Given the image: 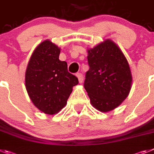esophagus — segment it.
Instances as JSON below:
<instances>
[{"label": "esophagus", "mask_w": 154, "mask_h": 154, "mask_svg": "<svg viewBox=\"0 0 154 154\" xmlns=\"http://www.w3.org/2000/svg\"><path fill=\"white\" fill-rule=\"evenodd\" d=\"M76 76L78 77L79 82L80 83L83 82V75H82V74H81V73H77V74H76Z\"/></svg>", "instance_id": "obj_1"}]
</instances>
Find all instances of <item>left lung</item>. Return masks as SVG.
I'll return each instance as SVG.
<instances>
[{
	"instance_id": "obj_1",
	"label": "left lung",
	"mask_w": 154,
	"mask_h": 154,
	"mask_svg": "<svg viewBox=\"0 0 154 154\" xmlns=\"http://www.w3.org/2000/svg\"><path fill=\"white\" fill-rule=\"evenodd\" d=\"M90 68L84 88L91 104L101 112L112 111L129 94L132 77L128 61L111 39L88 50Z\"/></svg>"
}]
</instances>
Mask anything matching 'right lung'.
<instances>
[{"label": "right lung", "mask_w": 154, "mask_h": 154, "mask_svg": "<svg viewBox=\"0 0 154 154\" xmlns=\"http://www.w3.org/2000/svg\"><path fill=\"white\" fill-rule=\"evenodd\" d=\"M60 48L47 39L33 51L26 72V88L33 104L47 115L57 114L66 105L78 78L59 60Z\"/></svg>", "instance_id": "1"}]
</instances>
